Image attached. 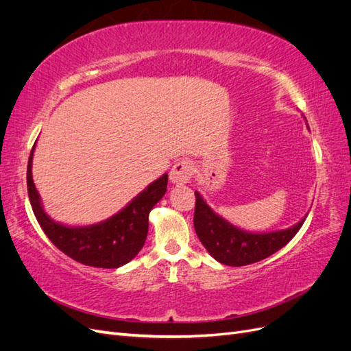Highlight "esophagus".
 I'll return each mask as SVG.
<instances>
[{"label": "esophagus", "instance_id": "34e87169", "mask_svg": "<svg viewBox=\"0 0 351 351\" xmlns=\"http://www.w3.org/2000/svg\"><path fill=\"white\" fill-rule=\"evenodd\" d=\"M193 176V164L187 161V159H182L169 171V180L174 184H186L189 183V180Z\"/></svg>", "mask_w": 351, "mask_h": 351}]
</instances>
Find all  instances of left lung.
I'll return each mask as SVG.
<instances>
[{
  "instance_id": "left-lung-1",
  "label": "left lung",
  "mask_w": 351,
  "mask_h": 351,
  "mask_svg": "<svg viewBox=\"0 0 351 351\" xmlns=\"http://www.w3.org/2000/svg\"><path fill=\"white\" fill-rule=\"evenodd\" d=\"M195 195L193 224L196 234L210 256L228 267H243L271 256L297 234L307 217L285 230L249 232L215 214L199 192H195Z\"/></svg>"
}]
</instances>
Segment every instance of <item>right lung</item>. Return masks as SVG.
I'll use <instances>...</instances> for the list:
<instances>
[{
    "instance_id": "add662e5",
    "label": "right lung",
    "mask_w": 351,
    "mask_h": 351,
    "mask_svg": "<svg viewBox=\"0 0 351 351\" xmlns=\"http://www.w3.org/2000/svg\"><path fill=\"white\" fill-rule=\"evenodd\" d=\"M27 162V193L32 209L48 239L71 259L95 268H120L141 252L149 227V212L167 192L168 174H162L129 205L98 224L70 227L48 217L32 180V159Z\"/></svg>"
}]
</instances>
